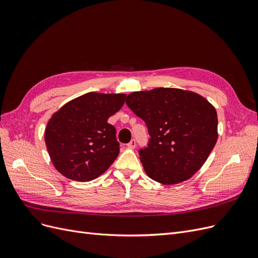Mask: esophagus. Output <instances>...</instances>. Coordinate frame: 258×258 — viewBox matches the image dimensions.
I'll use <instances>...</instances> for the list:
<instances>
[{
    "label": "esophagus",
    "instance_id": "obj_1",
    "mask_svg": "<svg viewBox=\"0 0 258 258\" xmlns=\"http://www.w3.org/2000/svg\"><path fill=\"white\" fill-rule=\"evenodd\" d=\"M136 145H137L136 140H131L130 143H128V144H127V147H128V148H130V150H134V148L136 147Z\"/></svg>",
    "mask_w": 258,
    "mask_h": 258
}]
</instances>
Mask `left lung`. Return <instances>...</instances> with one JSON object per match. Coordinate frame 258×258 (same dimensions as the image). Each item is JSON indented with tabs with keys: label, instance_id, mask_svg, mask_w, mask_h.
<instances>
[{
	"label": "left lung",
	"instance_id": "1",
	"mask_svg": "<svg viewBox=\"0 0 258 258\" xmlns=\"http://www.w3.org/2000/svg\"><path fill=\"white\" fill-rule=\"evenodd\" d=\"M126 104L151 136L139 154L152 179L177 184L204 166L217 141V114L207 99L188 90L155 88L130 93Z\"/></svg>",
	"mask_w": 258,
	"mask_h": 258
}]
</instances>
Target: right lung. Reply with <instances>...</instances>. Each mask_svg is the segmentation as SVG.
<instances>
[{"label": "right lung", "mask_w": 258, "mask_h": 258, "mask_svg": "<svg viewBox=\"0 0 258 258\" xmlns=\"http://www.w3.org/2000/svg\"><path fill=\"white\" fill-rule=\"evenodd\" d=\"M123 93L88 92L53 113L45 143L53 167L70 179L88 182L110 168L119 154L116 129L107 119L124 103Z\"/></svg>", "instance_id": "1"}]
</instances>
